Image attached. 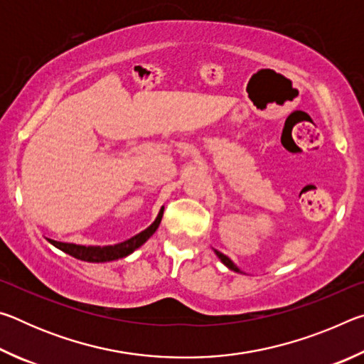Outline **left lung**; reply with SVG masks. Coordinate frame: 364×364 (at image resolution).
Segmentation results:
<instances>
[{"label":"left lung","mask_w":364,"mask_h":364,"mask_svg":"<svg viewBox=\"0 0 364 364\" xmlns=\"http://www.w3.org/2000/svg\"><path fill=\"white\" fill-rule=\"evenodd\" d=\"M215 254H217V257L220 258V260L221 262H223L225 264H226V267L228 268H230V269H232V271H237V273H242V271L241 269H239L237 267H236V264H234L231 260H230V258H228L226 255H223V254H221V252H218V250H215Z\"/></svg>","instance_id":"8db88e82"}]
</instances>
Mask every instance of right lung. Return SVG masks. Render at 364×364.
<instances>
[{
  "label": "right lung",
  "mask_w": 364,
  "mask_h": 364,
  "mask_svg": "<svg viewBox=\"0 0 364 364\" xmlns=\"http://www.w3.org/2000/svg\"><path fill=\"white\" fill-rule=\"evenodd\" d=\"M162 215H164V207L160 208L156 221H154L149 228H146L144 231H141L139 234H136V236L127 239V241L119 242L115 245H107V247H85V245L58 242V241H51V239H48V241L51 242L54 247H58L63 252H65V254H69V255L75 257V258H78V260H83V262L102 263V262L119 260V258L130 255L132 252L141 247V245H143L147 239H149L152 234L156 232V230L160 225V221H162Z\"/></svg>",
  "instance_id": "right-lung-1"
}]
</instances>
